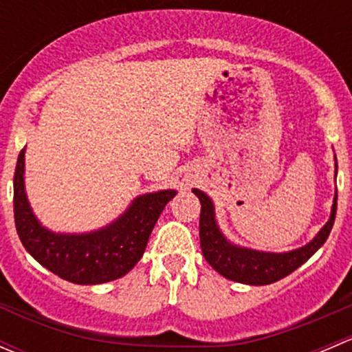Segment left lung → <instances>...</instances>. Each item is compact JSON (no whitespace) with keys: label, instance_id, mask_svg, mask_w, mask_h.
Wrapping results in <instances>:
<instances>
[{"label":"left lung","instance_id":"1","mask_svg":"<svg viewBox=\"0 0 352 352\" xmlns=\"http://www.w3.org/2000/svg\"><path fill=\"white\" fill-rule=\"evenodd\" d=\"M192 192L201 201L199 236H201V248L204 258L214 271L225 276L226 279L252 286L271 285V283L286 278L287 274L296 271L301 264H305L329 239L337 211L336 192L329 221L325 223L324 228L317 233V236L310 243L296 248V250L285 252V254H272V252H258L252 250V248L239 247V245H233L230 240H226V236L223 235L221 230L218 228V223H216L214 206H212L211 199L199 189H192Z\"/></svg>","mask_w":352,"mask_h":352}]
</instances>
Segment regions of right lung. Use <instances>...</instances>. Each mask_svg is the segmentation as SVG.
<instances>
[{
	"mask_svg": "<svg viewBox=\"0 0 352 352\" xmlns=\"http://www.w3.org/2000/svg\"><path fill=\"white\" fill-rule=\"evenodd\" d=\"M25 148L13 177L15 226L28 254L74 285H102L122 278L144 254L148 239L166 202L175 190H160L136 197L133 204L105 228L90 233H54L32 212L23 186Z\"/></svg>",
	"mask_w": 352,
	"mask_h": 352,
	"instance_id": "add662e5",
	"label": "right lung"
}]
</instances>
